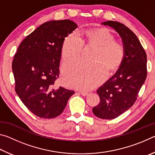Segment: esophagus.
Returning <instances> with one entry per match:
<instances>
[{"mask_svg":"<svg viewBox=\"0 0 155 155\" xmlns=\"http://www.w3.org/2000/svg\"><path fill=\"white\" fill-rule=\"evenodd\" d=\"M79 92H80V94H81V95H83V96H87L88 94H89L88 92H87V91H80Z\"/></svg>","mask_w":155,"mask_h":155,"instance_id":"34e87169","label":"esophagus"}]
</instances>
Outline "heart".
<instances>
[{"label":"heart","mask_w":155,"mask_h":155,"mask_svg":"<svg viewBox=\"0 0 155 155\" xmlns=\"http://www.w3.org/2000/svg\"><path fill=\"white\" fill-rule=\"evenodd\" d=\"M114 36L107 28H95L83 33L68 35L61 47L64 64L79 58L83 44L96 46L91 62L78 61L64 65L62 81L70 87L88 90L101 83L107 76V70L114 71L122 64L124 48L114 40Z\"/></svg>","instance_id":"obj_1"}]
</instances>
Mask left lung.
Returning a JSON list of instances; mask_svg holds the SVG:
<instances>
[{
  "label": "left lung",
  "mask_w": 155,
  "mask_h": 155,
  "mask_svg": "<svg viewBox=\"0 0 155 155\" xmlns=\"http://www.w3.org/2000/svg\"><path fill=\"white\" fill-rule=\"evenodd\" d=\"M102 25L115 29L122 38L124 57L114 76L97 90L100 103L94 114L99 118L114 119L133 105L147 76V56L135 34L122 23L109 20Z\"/></svg>",
  "instance_id": "left-lung-1"
}]
</instances>
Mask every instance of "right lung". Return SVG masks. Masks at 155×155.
Masks as SVG:
<instances>
[{
    "label": "right lung",
    "instance_id": "1",
    "mask_svg": "<svg viewBox=\"0 0 155 155\" xmlns=\"http://www.w3.org/2000/svg\"><path fill=\"white\" fill-rule=\"evenodd\" d=\"M77 27L70 20L44 22L21 42L14 56L16 94L29 111L41 118L59 115L74 94L54 87L59 78L63 42Z\"/></svg>",
    "mask_w": 155,
    "mask_h": 155
}]
</instances>
